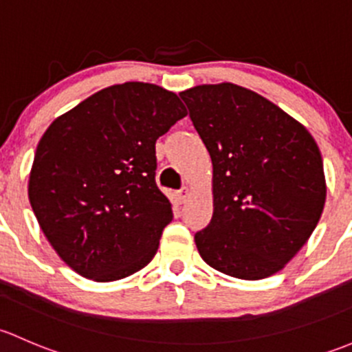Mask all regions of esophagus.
I'll return each mask as SVG.
<instances>
[{
    "label": "esophagus",
    "instance_id": "obj_1",
    "mask_svg": "<svg viewBox=\"0 0 352 352\" xmlns=\"http://www.w3.org/2000/svg\"><path fill=\"white\" fill-rule=\"evenodd\" d=\"M188 198H190V190H188V188H183V190L177 191V201L186 203Z\"/></svg>",
    "mask_w": 352,
    "mask_h": 352
}]
</instances>
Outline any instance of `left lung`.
Wrapping results in <instances>:
<instances>
[{
	"instance_id": "1",
	"label": "left lung",
	"mask_w": 352,
	"mask_h": 352,
	"mask_svg": "<svg viewBox=\"0 0 352 352\" xmlns=\"http://www.w3.org/2000/svg\"><path fill=\"white\" fill-rule=\"evenodd\" d=\"M213 166V215L195 234L208 266L263 280L317 227L327 184L311 133L273 101L232 82L179 93Z\"/></svg>"
}]
</instances>
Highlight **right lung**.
<instances>
[{
	"mask_svg": "<svg viewBox=\"0 0 352 352\" xmlns=\"http://www.w3.org/2000/svg\"><path fill=\"white\" fill-rule=\"evenodd\" d=\"M186 108L173 91L123 82L49 125L35 151L28 200L43 235L71 270L117 281L151 263L171 203L155 184V140Z\"/></svg>",
	"mask_w": 352,
	"mask_h": 352,
	"instance_id": "add662e5",
	"label": "right lung"
}]
</instances>
